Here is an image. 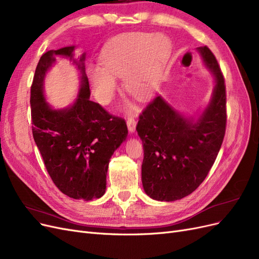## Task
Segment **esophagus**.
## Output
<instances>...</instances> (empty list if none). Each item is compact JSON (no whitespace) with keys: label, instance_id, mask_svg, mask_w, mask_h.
<instances>
[{"label":"esophagus","instance_id":"esophagus-1","mask_svg":"<svg viewBox=\"0 0 259 259\" xmlns=\"http://www.w3.org/2000/svg\"><path fill=\"white\" fill-rule=\"evenodd\" d=\"M126 123H127V127H128V131H130L131 133L135 132V130H136V124H137V122H136V120L134 119V117H133V116H130L128 119H127V121H126Z\"/></svg>","mask_w":259,"mask_h":259}]
</instances>
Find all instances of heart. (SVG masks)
<instances>
[{"mask_svg": "<svg viewBox=\"0 0 259 259\" xmlns=\"http://www.w3.org/2000/svg\"><path fill=\"white\" fill-rule=\"evenodd\" d=\"M169 44L162 36L133 33L114 38L101 53V66L90 69V77L97 100L108 104L116 90V77H124V88L138 100L155 91Z\"/></svg>", "mask_w": 259, "mask_h": 259, "instance_id": "obj_1", "label": "heart"}]
</instances>
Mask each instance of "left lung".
<instances>
[{
    "label": "left lung",
    "mask_w": 259,
    "mask_h": 259,
    "mask_svg": "<svg viewBox=\"0 0 259 259\" xmlns=\"http://www.w3.org/2000/svg\"><path fill=\"white\" fill-rule=\"evenodd\" d=\"M198 51L216 81L213 97L199 119H185L161 96L139 115L136 130L144 145L143 186L149 197L158 201H176L197 189L213 166L225 137L224 75L207 46Z\"/></svg>",
    "instance_id": "obj_1"
}]
</instances>
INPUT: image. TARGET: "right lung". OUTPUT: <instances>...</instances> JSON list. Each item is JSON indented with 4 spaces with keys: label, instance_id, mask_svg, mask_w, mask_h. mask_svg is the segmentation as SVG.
<instances>
[{
    "label": "right lung",
    "instance_id": "right-lung-1",
    "mask_svg": "<svg viewBox=\"0 0 259 259\" xmlns=\"http://www.w3.org/2000/svg\"><path fill=\"white\" fill-rule=\"evenodd\" d=\"M74 46L43 54L31 85V120L34 142L53 183L68 197L91 201L106 191L109 161L126 139L124 119L106 111L90 100V83L85 74V54L73 60L81 71V89L73 106L54 110L43 96L44 76L56 56L72 59Z\"/></svg>",
    "mask_w": 259,
    "mask_h": 259
}]
</instances>
